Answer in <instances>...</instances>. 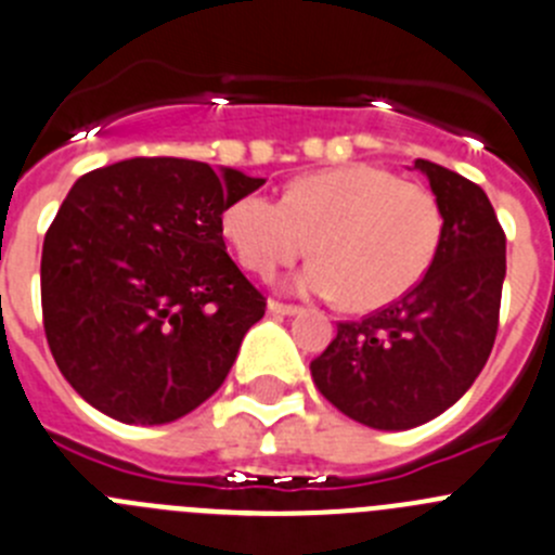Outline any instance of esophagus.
<instances>
[{"label":"esophagus","instance_id":"esophagus-1","mask_svg":"<svg viewBox=\"0 0 555 555\" xmlns=\"http://www.w3.org/2000/svg\"><path fill=\"white\" fill-rule=\"evenodd\" d=\"M268 312L271 314H298L301 312V307H295V304H282V301H268Z\"/></svg>","mask_w":555,"mask_h":555}]
</instances>
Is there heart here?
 I'll list each match as a JSON object with an SVG mask.
<instances>
[{
	"label": "heart",
	"instance_id": "obj_1",
	"mask_svg": "<svg viewBox=\"0 0 555 555\" xmlns=\"http://www.w3.org/2000/svg\"><path fill=\"white\" fill-rule=\"evenodd\" d=\"M433 191L386 169L336 167L289 180L282 202L266 194L232 199L221 232L237 260L273 276L309 251L318 260L298 287L341 295L350 309H377L416 287L441 243Z\"/></svg>",
	"mask_w": 555,
	"mask_h": 555
}]
</instances>
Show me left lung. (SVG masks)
<instances>
[{
  "instance_id": "1",
  "label": "left lung",
  "mask_w": 555,
  "mask_h": 555,
  "mask_svg": "<svg viewBox=\"0 0 555 555\" xmlns=\"http://www.w3.org/2000/svg\"><path fill=\"white\" fill-rule=\"evenodd\" d=\"M441 207L433 266L400 301L336 325L312 361L320 395L375 429L441 416L488 364L499 334L506 235L488 194L463 175L416 158Z\"/></svg>"
}]
</instances>
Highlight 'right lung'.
I'll return each instance as SVG.
<instances>
[{
    "instance_id": "right-lung-1",
    "label": "right lung",
    "mask_w": 555,
    "mask_h": 555,
    "mask_svg": "<svg viewBox=\"0 0 555 555\" xmlns=\"http://www.w3.org/2000/svg\"><path fill=\"white\" fill-rule=\"evenodd\" d=\"M262 183L202 160L128 158L67 191L43 241L40 304L51 356L92 408L167 424L219 391L266 314L221 214Z\"/></svg>"
}]
</instances>
